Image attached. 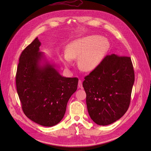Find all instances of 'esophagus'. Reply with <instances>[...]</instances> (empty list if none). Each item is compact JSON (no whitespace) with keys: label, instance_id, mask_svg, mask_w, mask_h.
I'll list each match as a JSON object with an SVG mask.
<instances>
[{"label":"esophagus","instance_id":"1","mask_svg":"<svg viewBox=\"0 0 151 151\" xmlns=\"http://www.w3.org/2000/svg\"><path fill=\"white\" fill-rule=\"evenodd\" d=\"M78 88H83V84H82V81L81 80H79L78 81Z\"/></svg>","mask_w":151,"mask_h":151}]
</instances>
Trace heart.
Returning a JSON list of instances; mask_svg holds the SVG:
<instances>
[{
	"mask_svg": "<svg viewBox=\"0 0 151 151\" xmlns=\"http://www.w3.org/2000/svg\"><path fill=\"white\" fill-rule=\"evenodd\" d=\"M109 48V43L106 39L98 35L88 36L70 43L62 60L68 67L71 59H78L79 68L84 71H91L100 64Z\"/></svg>",
	"mask_w": 151,
	"mask_h": 151,
	"instance_id": "1",
	"label": "heart"
}]
</instances>
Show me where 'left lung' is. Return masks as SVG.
Listing matches in <instances>:
<instances>
[{
  "label": "left lung",
  "instance_id": "obj_1",
  "mask_svg": "<svg viewBox=\"0 0 151 151\" xmlns=\"http://www.w3.org/2000/svg\"><path fill=\"white\" fill-rule=\"evenodd\" d=\"M84 79L87 108L95 123L107 125L124 115L130 104L134 81L130 57L106 55Z\"/></svg>",
  "mask_w": 151,
  "mask_h": 151
}]
</instances>
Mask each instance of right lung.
Here are the masks:
<instances>
[{"label": "right lung", "mask_w": 151, "mask_h": 151, "mask_svg": "<svg viewBox=\"0 0 151 151\" xmlns=\"http://www.w3.org/2000/svg\"><path fill=\"white\" fill-rule=\"evenodd\" d=\"M37 37L23 50L16 75V85L24 113L45 127L58 124L64 116L68 100L76 91L78 78L62 76L47 62Z\"/></svg>", "instance_id": "obj_1"}]
</instances>
